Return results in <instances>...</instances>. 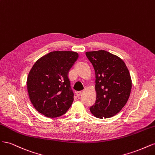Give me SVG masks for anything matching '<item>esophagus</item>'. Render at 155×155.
Returning <instances> with one entry per match:
<instances>
[{"mask_svg":"<svg viewBox=\"0 0 155 155\" xmlns=\"http://www.w3.org/2000/svg\"><path fill=\"white\" fill-rule=\"evenodd\" d=\"M81 93H82V92L81 91H77L76 92V96H80L81 94Z\"/></svg>","mask_w":155,"mask_h":155,"instance_id":"obj_1","label":"esophagus"}]
</instances>
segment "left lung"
<instances>
[{"label": "left lung", "instance_id": "8db88e82", "mask_svg": "<svg viewBox=\"0 0 155 155\" xmlns=\"http://www.w3.org/2000/svg\"><path fill=\"white\" fill-rule=\"evenodd\" d=\"M95 70L96 100L90 108L98 118L114 116L122 109L129 97L132 81L124 61L109 51H87Z\"/></svg>", "mask_w": 155, "mask_h": 155}]
</instances>
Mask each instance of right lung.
Segmentation results:
<instances>
[{"mask_svg": "<svg viewBox=\"0 0 155 155\" xmlns=\"http://www.w3.org/2000/svg\"><path fill=\"white\" fill-rule=\"evenodd\" d=\"M79 57L72 51H54L39 59L27 78L30 100L39 113L56 118L67 112L74 101L68 76Z\"/></svg>", "mask_w": 155, "mask_h": 155, "instance_id": "add662e5", "label": "right lung"}]
</instances>
